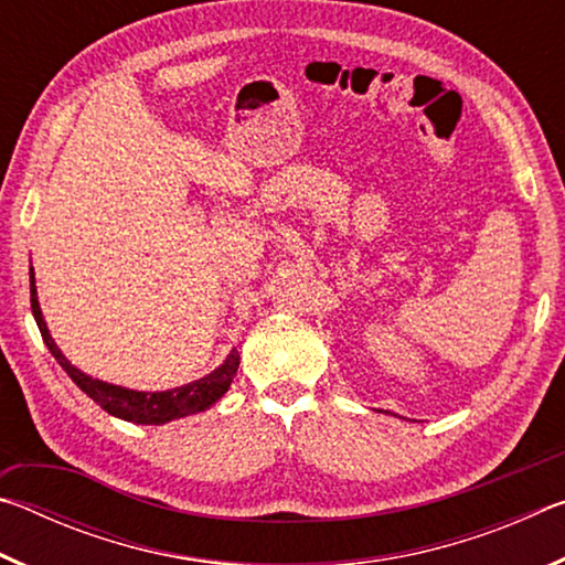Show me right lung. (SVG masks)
Returning a JSON list of instances; mask_svg holds the SVG:
<instances>
[{
    "label": "right lung",
    "instance_id": "1",
    "mask_svg": "<svg viewBox=\"0 0 565 565\" xmlns=\"http://www.w3.org/2000/svg\"><path fill=\"white\" fill-rule=\"evenodd\" d=\"M30 299H32L34 321L42 331L46 349L52 351L56 363H60V366L66 371V376H70L92 401H97V404L107 411V414L124 418V420H131V424L161 426V424H169V420H174V418H184L191 414H199V411L212 408L216 401L226 394L236 376L238 351L232 349V353L224 359L222 366H216L212 374H206L202 379L191 381V384L177 386V388L134 391V388H124L117 384H107V381L94 379L89 374H84L82 369H76L74 363L64 356L62 349L54 343L50 329H46V321L42 317V309H40V296H36V281H34L32 266H30Z\"/></svg>",
    "mask_w": 565,
    "mask_h": 565
}]
</instances>
